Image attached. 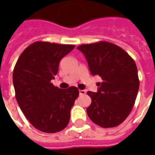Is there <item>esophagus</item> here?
I'll list each match as a JSON object with an SVG mask.
<instances>
[{"label": "esophagus", "mask_w": 155, "mask_h": 155, "mask_svg": "<svg viewBox=\"0 0 155 155\" xmlns=\"http://www.w3.org/2000/svg\"><path fill=\"white\" fill-rule=\"evenodd\" d=\"M79 93H80L81 95H82V94H85V93H86V91H84V90H80V91H79Z\"/></svg>", "instance_id": "esophagus-1"}]
</instances>
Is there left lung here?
<instances>
[{
    "label": "left lung",
    "mask_w": 155,
    "mask_h": 155,
    "mask_svg": "<svg viewBox=\"0 0 155 155\" xmlns=\"http://www.w3.org/2000/svg\"><path fill=\"white\" fill-rule=\"evenodd\" d=\"M77 49L84 54L91 74L102 79L97 92H87L91 98L88 116L103 128L118 126L131 112L138 94L135 62L122 48L107 41L81 45Z\"/></svg>",
    "instance_id": "8db88e82"
}]
</instances>
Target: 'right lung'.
Returning a JSON list of instances; mask_svg holds the SVG:
<instances>
[{
	"label": "right lung",
	"mask_w": 155,
	"mask_h": 155,
	"mask_svg": "<svg viewBox=\"0 0 155 155\" xmlns=\"http://www.w3.org/2000/svg\"><path fill=\"white\" fill-rule=\"evenodd\" d=\"M74 45L36 41L23 51L13 71L15 98L29 122L45 133L67 126L71 110L79 96L74 86L59 89L51 84L59 63Z\"/></svg>",
	"instance_id": "1"
}]
</instances>
